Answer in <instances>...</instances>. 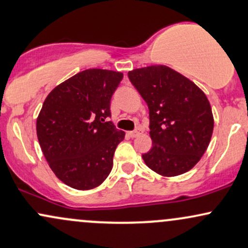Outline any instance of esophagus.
I'll return each instance as SVG.
<instances>
[{
	"label": "esophagus",
	"instance_id": "obj_1",
	"mask_svg": "<svg viewBox=\"0 0 248 248\" xmlns=\"http://www.w3.org/2000/svg\"><path fill=\"white\" fill-rule=\"evenodd\" d=\"M141 133V130L140 129H137L135 131H130V132H127V135H129L131 138H136V137H138L139 135Z\"/></svg>",
	"mask_w": 248,
	"mask_h": 248
}]
</instances>
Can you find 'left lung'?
Wrapping results in <instances>:
<instances>
[{
	"label": "left lung",
	"mask_w": 248,
	"mask_h": 248,
	"mask_svg": "<svg viewBox=\"0 0 248 248\" xmlns=\"http://www.w3.org/2000/svg\"><path fill=\"white\" fill-rule=\"evenodd\" d=\"M127 75L150 110L153 147L142 154L145 164L166 177L190 170L214 131L208 97L193 81L165 65L136 68Z\"/></svg>",
	"instance_id": "8db88e82"
}]
</instances>
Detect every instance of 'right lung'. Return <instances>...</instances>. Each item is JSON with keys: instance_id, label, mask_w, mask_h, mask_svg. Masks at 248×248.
I'll list each match as a JSON object with an SVG mask.
<instances>
[{"instance_id": "right-lung-1", "label": "right lung", "mask_w": 248, "mask_h": 248, "mask_svg": "<svg viewBox=\"0 0 248 248\" xmlns=\"http://www.w3.org/2000/svg\"><path fill=\"white\" fill-rule=\"evenodd\" d=\"M123 73L92 68L63 81L47 95L37 118V137L55 176L89 190L107 179L124 131L111 122L110 101Z\"/></svg>"}]
</instances>
